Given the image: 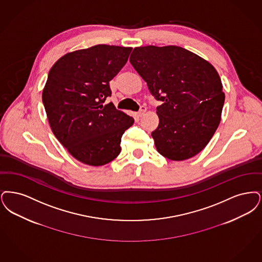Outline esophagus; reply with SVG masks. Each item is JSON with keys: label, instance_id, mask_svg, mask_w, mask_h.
<instances>
[{"label": "esophagus", "instance_id": "1", "mask_svg": "<svg viewBox=\"0 0 262 262\" xmlns=\"http://www.w3.org/2000/svg\"><path fill=\"white\" fill-rule=\"evenodd\" d=\"M146 111H147V108H146V106H141V108H140V111L138 112V116H140V117H142L145 113H146Z\"/></svg>", "mask_w": 262, "mask_h": 262}]
</instances>
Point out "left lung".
I'll use <instances>...</instances> for the list:
<instances>
[{"instance_id":"1","label":"left lung","mask_w":262,"mask_h":262,"mask_svg":"<svg viewBox=\"0 0 262 262\" xmlns=\"http://www.w3.org/2000/svg\"><path fill=\"white\" fill-rule=\"evenodd\" d=\"M130 62L162 104L151 132L158 151L171 160L193 158L205 148L220 123L225 95L208 61L178 46L135 48Z\"/></svg>"}]
</instances>
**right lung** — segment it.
<instances>
[{"mask_svg":"<svg viewBox=\"0 0 262 262\" xmlns=\"http://www.w3.org/2000/svg\"><path fill=\"white\" fill-rule=\"evenodd\" d=\"M132 48L97 45L69 53L49 71L42 101L53 133L81 162L101 166L120 154L133 117L102 104L110 81L125 66Z\"/></svg>","mask_w":262,"mask_h":262,"instance_id":"add662e5","label":"right lung"}]
</instances>
